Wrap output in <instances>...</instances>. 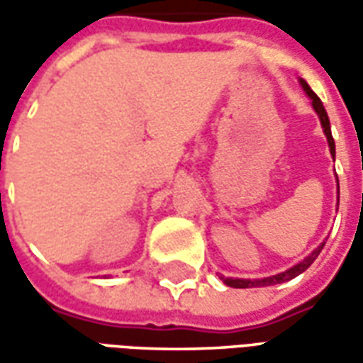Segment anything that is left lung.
I'll return each mask as SVG.
<instances>
[{
	"label": "left lung",
	"mask_w": 363,
	"mask_h": 363,
	"mask_svg": "<svg viewBox=\"0 0 363 363\" xmlns=\"http://www.w3.org/2000/svg\"><path fill=\"white\" fill-rule=\"evenodd\" d=\"M301 85H303L305 93L311 96L313 108H315V112L319 114L320 124H323V130H325V135H327L328 147H330V153H333V157H335V140H333V134H330V122H328L327 111H325V106H323V103H320L319 96L313 93L311 87H309V85H307L305 82H301ZM336 181H338V179H336ZM320 249H323V245H320L319 249H315V251H313L311 255L307 257V259L301 260L299 264L291 267L289 270H286V272L276 274V276H270V278H262V280H239V278H225L223 281H225L228 286H231V288H259V286H274V284H281V281H288V280H291V278L299 276L301 272H305L307 268L311 267L313 260L319 257Z\"/></svg>",
	"instance_id": "left-lung-1"
}]
</instances>
